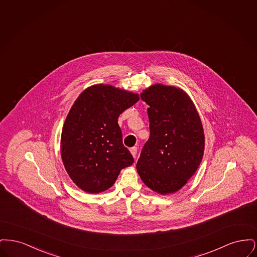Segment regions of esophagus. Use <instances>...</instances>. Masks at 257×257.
I'll use <instances>...</instances> for the list:
<instances>
[{
    "label": "esophagus",
    "instance_id": "esophagus-1",
    "mask_svg": "<svg viewBox=\"0 0 257 257\" xmlns=\"http://www.w3.org/2000/svg\"><path fill=\"white\" fill-rule=\"evenodd\" d=\"M130 151H131V154L133 155V157L136 158V156H137V152H138V148L136 147H132V148L130 149Z\"/></svg>",
    "mask_w": 257,
    "mask_h": 257
}]
</instances>
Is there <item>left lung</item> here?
<instances>
[{"label":"left lung","instance_id":"left-lung-1","mask_svg":"<svg viewBox=\"0 0 257 257\" xmlns=\"http://www.w3.org/2000/svg\"><path fill=\"white\" fill-rule=\"evenodd\" d=\"M149 108L150 136L137 171L151 190L178 191L196 172L204 152L201 120L190 97L174 86L154 85L141 93Z\"/></svg>","mask_w":257,"mask_h":257}]
</instances>
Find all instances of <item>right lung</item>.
Returning a JSON list of instances; mask_svg holds the SVG:
<instances>
[{"label": "right lung", "instance_id": "1", "mask_svg": "<svg viewBox=\"0 0 257 257\" xmlns=\"http://www.w3.org/2000/svg\"><path fill=\"white\" fill-rule=\"evenodd\" d=\"M139 95L109 85L84 90L69 110L61 133V158L74 183L97 194L111 187L134 158L122 143L118 116Z\"/></svg>", "mask_w": 257, "mask_h": 257}]
</instances>
